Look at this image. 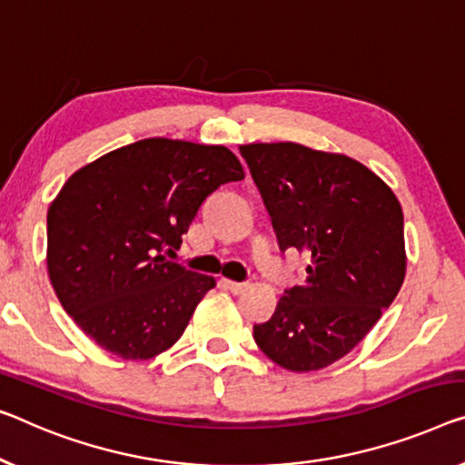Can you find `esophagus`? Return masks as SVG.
<instances>
[{"label": "esophagus", "instance_id": "esophagus-1", "mask_svg": "<svg viewBox=\"0 0 465 465\" xmlns=\"http://www.w3.org/2000/svg\"><path fill=\"white\" fill-rule=\"evenodd\" d=\"M225 286L230 288V292L242 294V292H244V290L248 288V283H246V282H225Z\"/></svg>", "mask_w": 465, "mask_h": 465}]
</instances>
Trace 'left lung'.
Segmentation results:
<instances>
[{
  "label": "left lung",
  "instance_id": "obj_1",
  "mask_svg": "<svg viewBox=\"0 0 465 465\" xmlns=\"http://www.w3.org/2000/svg\"><path fill=\"white\" fill-rule=\"evenodd\" d=\"M280 251L309 254L307 280L254 325L259 349L290 371H315L351 352L405 280L403 211L361 163L307 145H240Z\"/></svg>",
  "mask_w": 465,
  "mask_h": 465
}]
</instances>
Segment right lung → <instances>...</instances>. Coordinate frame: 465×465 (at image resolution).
Segmentation results:
<instances>
[{
  "instance_id": "add662e5",
  "label": "right lung",
  "mask_w": 465,
  "mask_h": 465,
  "mask_svg": "<svg viewBox=\"0 0 465 465\" xmlns=\"http://www.w3.org/2000/svg\"><path fill=\"white\" fill-rule=\"evenodd\" d=\"M240 179L225 145L164 137L123 145L68 177L47 211V273L74 323L121 359L175 344L214 277L166 254L206 196Z\"/></svg>"
}]
</instances>
